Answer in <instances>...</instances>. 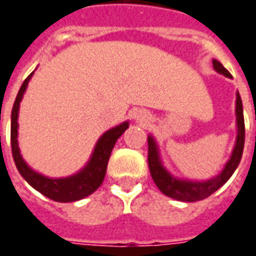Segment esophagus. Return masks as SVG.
Returning a JSON list of instances; mask_svg holds the SVG:
<instances>
[{"label": "esophagus", "mask_w": 256, "mask_h": 256, "mask_svg": "<svg viewBox=\"0 0 256 256\" xmlns=\"http://www.w3.org/2000/svg\"><path fill=\"white\" fill-rule=\"evenodd\" d=\"M134 119H136L138 123L146 124V123L150 120V115L146 114V110H137V112H136V115H134Z\"/></svg>", "instance_id": "obj_1"}]
</instances>
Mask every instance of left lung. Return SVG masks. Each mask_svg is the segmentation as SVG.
Wrapping results in <instances>:
<instances>
[{"label":"left lung","mask_w":256,"mask_h":256,"mask_svg":"<svg viewBox=\"0 0 256 256\" xmlns=\"http://www.w3.org/2000/svg\"><path fill=\"white\" fill-rule=\"evenodd\" d=\"M214 69L226 78H232L228 70L222 65L219 60H214ZM236 116H237V138L234 146L233 154L224 165L223 170L215 176L214 178L204 180V182H192V180H182L172 176L166 170L159 156L158 146L154 140L152 136H148V166L152 176L154 183L156 184L159 190L165 196H170L173 200L183 201V202H196L206 198L210 194H214L216 190H219L223 184L232 178L234 170L240 164L244 150V140H246V126H244V115H242V102H241L240 94L237 92L236 100Z\"/></svg>","instance_id":"8db88e82"}]
</instances>
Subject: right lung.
<instances>
[{
    "instance_id": "obj_1",
    "label": "right lung",
    "mask_w": 256,
    "mask_h": 256,
    "mask_svg": "<svg viewBox=\"0 0 256 256\" xmlns=\"http://www.w3.org/2000/svg\"><path fill=\"white\" fill-rule=\"evenodd\" d=\"M33 73H30L28 78L23 82L22 87H20V90L16 96L15 104H14V108H12V115H10V146H12V156H14V160H15V165L19 173L22 174V178L33 188L41 192L42 196H48L50 200H54L56 202L78 201V200L92 194L102 184L110 152H112L118 138L128 128V122H123L122 124L110 128L100 137L88 164L78 173L73 174V176H69V178H50L42 176V174L28 168V164L23 160L20 151H19V146H18L19 105H20L23 94L28 88V80L32 78Z\"/></svg>"
}]
</instances>
